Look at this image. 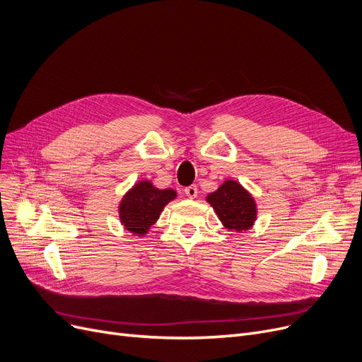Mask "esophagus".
I'll return each instance as SVG.
<instances>
[{"instance_id": "obj_1", "label": "esophagus", "mask_w": 362, "mask_h": 362, "mask_svg": "<svg viewBox=\"0 0 362 362\" xmlns=\"http://www.w3.org/2000/svg\"><path fill=\"white\" fill-rule=\"evenodd\" d=\"M184 193L187 197L190 199H196L197 197V187L196 185H188L184 188Z\"/></svg>"}]
</instances>
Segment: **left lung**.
Here are the masks:
<instances>
[{
	"mask_svg": "<svg viewBox=\"0 0 362 362\" xmlns=\"http://www.w3.org/2000/svg\"><path fill=\"white\" fill-rule=\"evenodd\" d=\"M218 218L228 230H249L256 219V204L252 196L235 181H226L208 196Z\"/></svg>",
	"mask_w": 362,
	"mask_h": 362,
	"instance_id": "8db88e82",
	"label": "left lung"
}]
</instances>
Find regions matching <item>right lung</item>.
Listing matches in <instances>:
<instances>
[{"instance_id":"add662e5","label":"right lung","mask_w":362,"mask_h":362,"mask_svg":"<svg viewBox=\"0 0 362 362\" xmlns=\"http://www.w3.org/2000/svg\"><path fill=\"white\" fill-rule=\"evenodd\" d=\"M174 190H159L151 182L143 181L135 184L132 190L122 199L119 206V215L124 227L135 234H146L158 221L165 206L174 200Z\"/></svg>"}]
</instances>
